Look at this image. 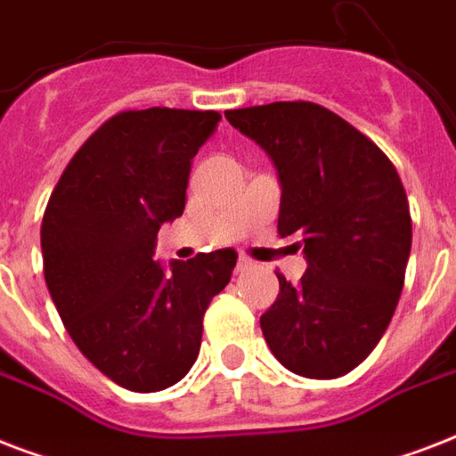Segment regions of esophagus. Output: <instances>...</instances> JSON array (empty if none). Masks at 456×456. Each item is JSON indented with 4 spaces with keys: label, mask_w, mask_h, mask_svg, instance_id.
I'll return each instance as SVG.
<instances>
[{
    "label": "esophagus",
    "mask_w": 456,
    "mask_h": 456,
    "mask_svg": "<svg viewBox=\"0 0 456 456\" xmlns=\"http://www.w3.org/2000/svg\"><path fill=\"white\" fill-rule=\"evenodd\" d=\"M256 260H253V257H246V256H241L239 257V265H236V272H246V270H253V267H256Z\"/></svg>",
    "instance_id": "obj_1"
}]
</instances>
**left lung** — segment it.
Returning <instances> with one entry per match:
<instances>
[{
	"mask_svg": "<svg viewBox=\"0 0 456 456\" xmlns=\"http://www.w3.org/2000/svg\"><path fill=\"white\" fill-rule=\"evenodd\" d=\"M277 165V232L298 236L307 270L279 274L260 317L267 346L289 371L338 379L367 360L404 286L411 217L395 165L360 130L312 102L224 110Z\"/></svg>",
	"mask_w": 456,
	"mask_h": 456,
	"instance_id": "8db88e82",
	"label": "left lung"
}]
</instances>
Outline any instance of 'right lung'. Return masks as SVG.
Returning a JSON list of instances; mask_svg holds the SVG:
<instances>
[{"label":"right lung","mask_w":456,"mask_h":456,"mask_svg":"<svg viewBox=\"0 0 456 456\" xmlns=\"http://www.w3.org/2000/svg\"><path fill=\"white\" fill-rule=\"evenodd\" d=\"M217 110L146 109L109 118L77 149L42 217L46 289L75 346L110 381L156 393L199 357L203 314L236 250L153 260L158 229L184 213L191 160Z\"/></svg>","instance_id":"right-lung-1"}]
</instances>
